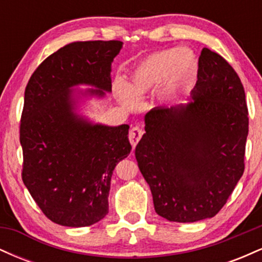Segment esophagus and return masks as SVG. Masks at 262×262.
I'll return each mask as SVG.
<instances>
[{
	"instance_id": "obj_1",
	"label": "esophagus",
	"mask_w": 262,
	"mask_h": 262,
	"mask_svg": "<svg viewBox=\"0 0 262 262\" xmlns=\"http://www.w3.org/2000/svg\"><path fill=\"white\" fill-rule=\"evenodd\" d=\"M143 129H140L139 127H134L130 129V132H129V141H130L132 146L135 148L137 146V144L139 143V140L141 139V137H143Z\"/></svg>"
}]
</instances>
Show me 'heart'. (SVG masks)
<instances>
[{"label": "heart", "instance_id": "obj_1", "mask_svg": "<svg viewBox=\"0 0 262 262\" xmlns=\"http://www.w3.org/2000/svg\"><path fill=\"white\" fill-rule=\"evenodd\" d=\"M197 69V56L189 48L158 50L132 69L127 85L114 83V95L125 108L133 110L138 106V100L161 85V95L172 100L194 79Z\"/></svg>", "mask_w": 262, "mask_h": 262}]
</instances>
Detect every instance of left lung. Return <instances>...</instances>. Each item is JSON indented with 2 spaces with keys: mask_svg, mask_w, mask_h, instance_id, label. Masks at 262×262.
Returning <instances> with one entry per match:
<instances>
[{
  "mask_svg": "<svg viewBox=\"0 0 262 262\" xmlns=\"http://www.w3.org/2000/svg\"><path fill=\"white\" fill-rule=\"evenodd\" d=\"M144 121L135 158L155 212L177 223L214 217L244 172L248 107L234 69L203 48L187 103L152 108Z\"/></svg>",
  "mask_w": 262,
  "mask_h": 262,
  "instance_id": "left-lung-1",
  "label": "left lung"
}]
</instances>
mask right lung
Instances as JSON below:
<instances>
[{"mask_svg": "<svg viewBox=\"0 0 262 262\" xmlns=\"http://www.w3.org/2000/svg\"><path fill=\"white\" fill-rule=\"evenodd\" d=\"M119 40L74 41L48 56L29 79L20 119L22 179L41 212L64 227L106 217L113 170L132 150L128 124L93 123L83 98L112 92ZM85 84L92 89L75 90Z\"/></svg>", "mask_w": 262, "mask_h": 262, "instance_id": "add662e5", "label": "right lung"}]
</instances>
